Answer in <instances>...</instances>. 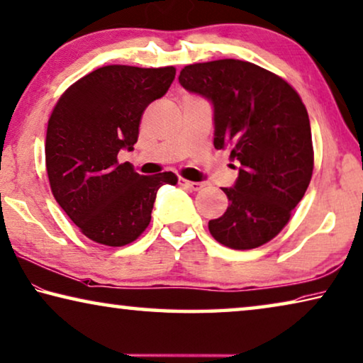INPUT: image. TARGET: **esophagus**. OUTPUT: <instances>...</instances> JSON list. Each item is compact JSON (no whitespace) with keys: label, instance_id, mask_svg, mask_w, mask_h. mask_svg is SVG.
Masks as SVG:
<instances>
[{"label":"esophagus","instance_id":"obj_1","mask_svg":"<svg viewBox=\"0 0 363 363\" xmlns=\"http://www.w3.org/2000/svg\"><path fill=\"white\" fill-rule=\"evenodd\" d=\"M179 184L181 186H184V187H187V189H191V191H200V189L203 187V184L202 182H194V181H187V179H179Z\"/></svg>","mask_w":363,"mask_h":363}]
</instances>
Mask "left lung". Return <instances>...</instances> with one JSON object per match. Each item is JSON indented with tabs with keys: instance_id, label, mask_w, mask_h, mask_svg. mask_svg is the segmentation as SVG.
I'll return each instance as SVG.
<instances>
[{
	"instance_id": "8db88e82",
	"label": "left lung",
	"mask_w": 363,
	"mask_h": 363,
	"mask_svg": "<svg viewBox=\"0 0 363 363\" xmlns=\"http://www.w3.org/2000/svg\"><path fill=\"white\" fill-rule=\"evenodd\" d=\"M179 82L213 103L216 150L240 163L229 206L211 220L218 242L234 250L267 244L291 220L313 172L308 113L297 91L254 62L218 60L189 65Z\"/></svg>"
}]
</instances>
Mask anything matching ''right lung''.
Here are the masks:
<instances>
[{"mask_svg":"<svg viewBox=\"0 0 363 363\" xmlns=\"http://www.w3.org/2000/svg\"><path fill=\"white\" fill-rule=\"evenodd\" d=\"M174 76L172 66H103L72 84L53 108L45 143L51 192L94 242H134L150 224L158 189L177 182L171 171L142 176L118 161L123 148L134 150L143 111Z\"/></svg>","mask_w":363,"mask_h":363,"instance_id":"add662e5","label":"right lung"}]
</instances>
